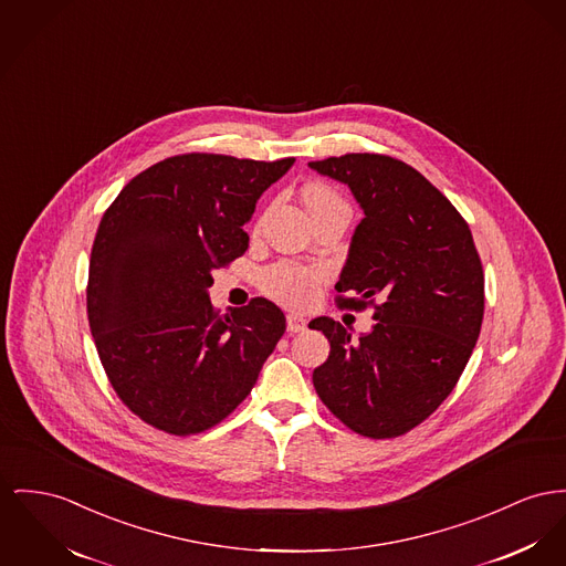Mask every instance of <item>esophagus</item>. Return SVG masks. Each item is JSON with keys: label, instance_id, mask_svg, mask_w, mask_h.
<instances>
[{"label": "esophagus", "instance_id": "34e87169", "mask_svg": "<svg viewBox=\"0 0 566 566\" xmlns=\"http://www.w3.org/2000/svg\"><path fill=\"white\" fill-rule=\"evenodd\" d=\"M306 328V319L298 313H290L287 315V331L290 333H302Z\"/></svg>", "mask_w": 566, "mask_h": 566}]
</instances>
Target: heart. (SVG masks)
<instances>
[{"mask_svg": "<svg viewBox=\"0 0 566 566\" xmlns=\"http://www.w3.org/2000/svg\"><path fill=\"white\" fill-rule=\"evenodd\" d=\"M304 201L308 212L326 208V206H345V201L339 195L324 185H313L304 190ZM317 272L302 268L298 264L281 262V264L270 265L262 272V287L265 294L272 296L274 301L285 304V306H304L313 301L315 294V283H317Z\"/></svg>", "mask_w": 566, "mask_h": 566, "instance_id": "obj_1", "label": "heart"}]
</instances>
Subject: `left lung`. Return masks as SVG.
I'll return each instance as SVG.
<instances>
[{"mask_svg":"<svg viewBox=\"0 0 566 566\" xmlns=\"http://www.w3.org/2000/svg\"><path fill=\"white\" fill-rule=\"evenodd\" d=\"M308 167L345 185L365 212L335 285L360 298L339 301L377 298L365 335L333 317L308 324L331 343L313 386L352 431L397 438L433 415L463 374L483 324V265L468 223L415 167L381 154Z\"/></svg>","mask_w":566,"mask_h":566,"instance_id":"left-lung-1","label":"left lung"}]
</instances>
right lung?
Segmentation results:
<instances>
[{
	"label": "right lung",
	"mask_w": 566,
	"mask_h": 566,
	"mask_svg": "<svg viewBox=\"0 0 566 566\" xmlns=\"http://www.w3.org/2000/svg\"><path fill=\"white\" fill-rule=\"evenodd\" d=\"M296 158H165L135 176L96 231L87 319L117 397L151 427L189 436L231 415L285 333L274 302L212 308V272L249 249L247 226Z\"/></svg>",
	"instance_id": "add662e5"
}]
</instances>
